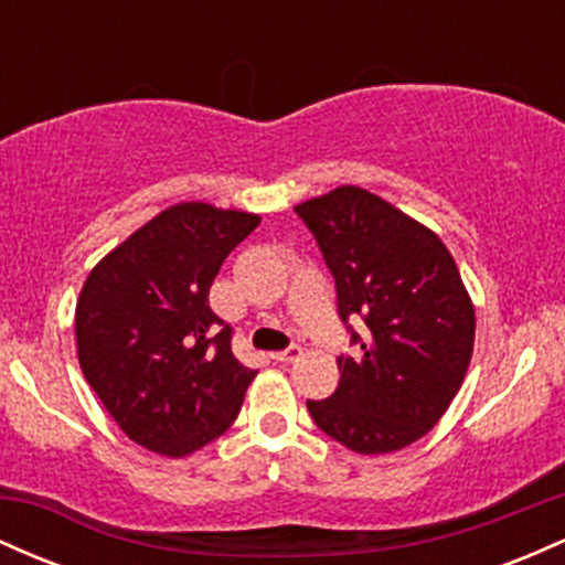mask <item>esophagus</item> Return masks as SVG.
I'll return each mask as SVG.
<instances>
[{"mask_svg": "<svg viewBox=\"0 0 565 565\" xmlns=\"http://www.w3.org/2000/svg\"><path fill=\"white\" fill-rule=\"evenodd\" d=\"M297 359H302V348H297V345L274 353V361H278V364H295Z\"/></svg>", "mask_w": 565, "mask_h": 565, "instance_id": "esophagus-1", "label": "esophagus"}]
</instances>
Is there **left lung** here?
Returning a JSON list of instances; mask_svg holds the SVG:
<instances>
[{
    "label": "left lung",
    "instance_id": "left-lung-1",
    "mask_svg": "<svg viewBox=\"0 0 565 565\" xmlns=\"http://www.w3.org/2000/svg\"><path fill=\"white\" fill-rule=\"evenodd\" d=\"M295 210L332 270L340 316H364L369 329L355 359H337V391L308 401L310 417L364 457L406 449L444 417L472 359L476 305L457 263L436 231L366 188Z\"/></svg>",
    "mask_w": 565,
    "mask_h": 565
}]
</instances>
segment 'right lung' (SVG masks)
Returning <instances> with one entry per match:
<instances>
[{
  "instance_id": "add662e5",
  "label": "right lung",
  "mask_w": 565,
  "mask_h": 565,
  "mask_svg": "<svg viewBox=\"0 0 565 565\" xmlns=\"http://www.w3.org/2000/svg\"><path fill=\"white\" fill-rule=\"evenodd\" d=\"M257 225L252 212L180 201L129 233L82 284L74 316L82 374L142 449L188 457L238 417L257 372L233 355L210 289Z\"/></svg>"
}]
</instances>
